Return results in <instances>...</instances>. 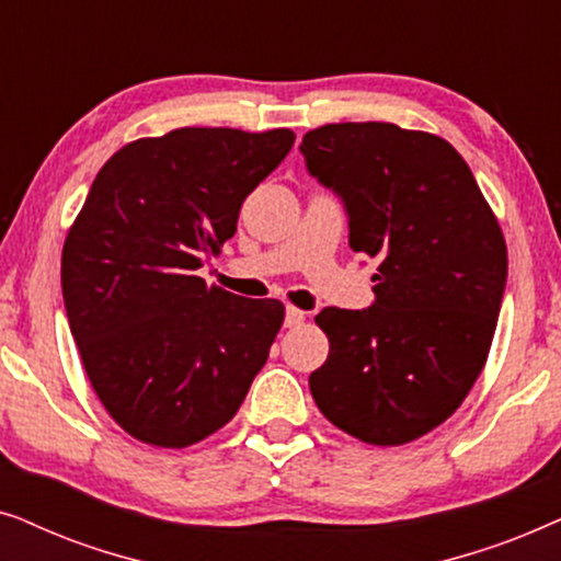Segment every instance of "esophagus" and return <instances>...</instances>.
<instances>
[{"instance_id":"34e87169","label":"esophagus","mask_w":561,"mask_h":561,"mask_svg":"<svg viewBox=\"0 0 561 561\" xmlns=\"http://www.w3.org/2000/svg\"><path fill=\"white\" fill-rule=\"evenodd\" d=\"M301 321H304V311L296 309V306H288V309H286V327L294 329V327L301 324Z\"/></svg>"}]
</instances>
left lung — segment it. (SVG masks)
<instances>
[{
	"instance_id": "obj_1",
	"label": "left lung",
	"mask_w": 561,
	"mask_h": 561,
	"mask_svg": "<svg viewBox=\"0 0 561 561\" xmlns=\"http://www.w3.org/2000/svg\"><path fill=\"white\" fill-rule=\"evenodd\" d=\"M306 168L342 198L350 248L378 260L370 309L329 306V357L311 373L319 411L375 447L444 424L485 367L508 250L470 165L442 137L390 122L304 135Z\"/></svg>"
}]
</instances>
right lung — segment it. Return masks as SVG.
I'll return each instance as SVG.
<instances>
[{
	"label": "right lung",
	"mask_w": 561,
	"mask_h": 561,
	"mask_svg": "<svg viewBox=\"0 0 561 561\" xmlns=\"http://www.w3.org/2000/svg\"><path fill=\"white\" fill-rule=\"evenodd\" d=\"M290 129L181 127L125 145L68 229L60 286L91 388L129 436L183 449L232 421L286 309L196 271L294 148Z\"/></svg>",
	"instance_id": "add662e5"
}]
</instances>
